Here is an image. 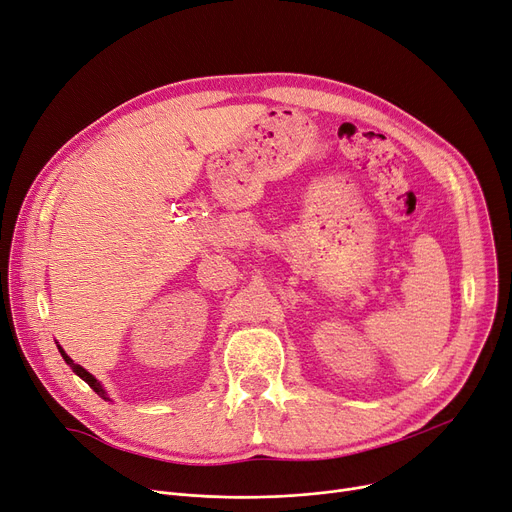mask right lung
Masks as SVG:
<instances>
[{"instance_id": "1", "label": "right lung", "mask_w": 512, "mask_h": 512, "mask_svg": "<svg viewBox=\"0 0 512 512\" xmlns=\"http://www.w3.org/2000/svg\"><path fill=\"white\" fill-rule=\"evenodd\" d=\"M58 348H60V355L64 357V361H66V363L70 365V369H72V371H74V373L78 375V378H80V380H85V382H87V384H89V386H91V388H93V390H95V392H97V394H99L101 398H105V400H110V396H107V392H105V390H103V386L99 384V380H95V378H93V375H91V373H89V371H87L85 367H80V365H76V363H74V361H72V359H70V357L66 355V351H64V348H62L60 344H58Z\"/></svg>"}]
</instances>
